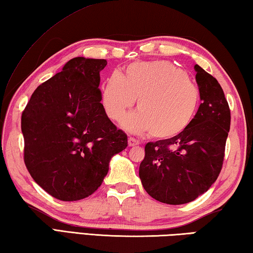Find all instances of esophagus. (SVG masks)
Returning a JSON list of instances; mask_svg holds the SVG:
<instances>
[{
  "instance_id": "esophagus-1",
  "label": "esophagus",
  "mask_w": 253,
  "mask_h": 253,
  "mask_svg": "<svg viewBox=\"0 0 253 253\" xmlns=\"http://www.w3.org/2000/svg\"><path fill=\"white\" fill-rule=\"evenodd\" d=\"M140 142L138 139L134 138V137H128V146H136V145H139Z\"/></svg>"
}]
</instances>
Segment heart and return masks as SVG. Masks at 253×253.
Here are the masks:
<instances>
[{"mask_svg": "<svg viewBox=\"0 0 253 253\" xmlns=\"http://www.w3.org/2000/svg\"><path fill=\"white\" fill-rule=\"evenodd\" d=\"M199 89L181 68L166 60L134 62L125 75H111L102 89L107 116L119 121L134 106L122 125L134 132L151 131L155 138H172L190 125L199 105Z\"/></svg>", "mask_w": 253, "mask_h": 253, "instance_id": "heart-1", "label": "heart"}]
</instances>
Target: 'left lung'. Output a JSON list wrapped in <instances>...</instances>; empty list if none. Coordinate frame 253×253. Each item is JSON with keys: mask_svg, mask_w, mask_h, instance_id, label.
<instances>
[{"mask_svg": "<svg viewBox=\"0 0 253 253\" xmlns=\"http://www.w3.org/2000/svg\"><path fill=\"white\" fill-rule=\"evenodd\" d=\"M200 99L190 125L169 139L147 143L139 177L145 191L162 203L192 202L216 181L230 130V108L220 84L194 66Z\"/></svg>", "mask_w": 253, "mask_h": 253, "instance_id": "8db88e82", "label": "left lung"}]
</instances>
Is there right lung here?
<instances>
[{
	"label": "right lung",
	"mask_w": 253,
	"mask_h": 253,
	"mask_svg": "<svg viewBox=\"0 0 253 253\" xmlns=\"http://www.w3.org/2000/svg\"><path fill=\"white\" fill-rule=\"evenodd\" d=\"M105 59L77 57L40 84L22 114L24 163L38 185L53 198L91 195L108 173L111 157L127 147V135L101 104Z\"/></svg>",
	"instance_id": "add662e5"
}]
</instances>
